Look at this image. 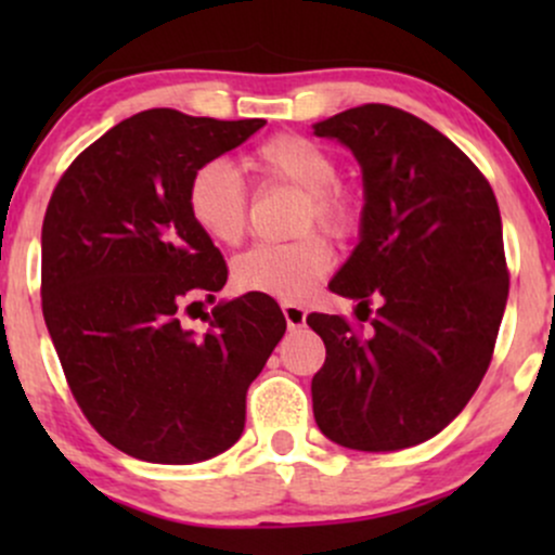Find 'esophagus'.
<instances>
[{"label":"esophagus","instance_id":"esophagus-1","mask_svg":"<svg viewBox=\"0 0 555 555\" xmlns=\"http://www.w3.org/2000/svg\"><path fill=\"white\" fill-rule=\"evenodd\" d=\"M282 313L286 318V326L289 328H302L305 326V318H308V310L299 308L295 302H284L282 305Z\"/></svg>","mask_w":555,"mask_h":555}]
</instances>
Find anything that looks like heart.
<instances>
[{
  "instance_id": "1",
  "label": "heart",
  "mask_w": 555,
  "mask_h": 555,
  "mask_svg": "<svg viewBox=\"0 0 555 555\" xmlns=\"http://www.w3.org/2000/svg\"><path fill=\"white\" fill-rule=\"evenodd\" d=\"M253 177L260 184H289L305 193L299 227H321L347 237L358 224L352 195L336 184L339 164L326 145L299 132H279L253 151ZM247 184L227 158H208L188 182V211L195 227L216 245H237L247 224ZM328 242L305 234L295 242H258L234 258L232 279L240 289L279 299H302L331 269Z\"/></svg>"
}]
</instances>
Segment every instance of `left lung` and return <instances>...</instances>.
I'll return each instance as SVG.
<instances>
[{"mask_svg": "<svg viewBox=\"0 0 555 555\" xmlns=\"http://www.w3.org/2000/svg\"><path fill=\"white\" fill-rule=\"evenodd\" d=\"M313 130L360 162V245L328 289L371 321L362 336L341 315H308L326 344L315 423L347 449L417 446L467 406L493 358L508 297L499 203L449 138L397 106L362 104Z\"/></svg>", "mask_w": 555, "mask_h": 555, "instance_id": "left-lung-1", "label": "left lung"}]
</instances>
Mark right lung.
<instances>
[{"label": "right lung", "mask_w": 555, "mask_h": 555, "mask_svg": "<svg viewBox=\"0 0 555 555\" xmlns=\"http://www.w3.org/2000/svg\"><path fill=\"white\" fill-rule=\"evenodd\" d=\"M263 125L132 114L69 164L49 201L43 321L82 415L135 460L193 464L237 443L247 388L286 331L260 292L216 305L206 334L180 323L229 273L188 211L190 177Z\"/></svg>", "instance_id": "right-lung-1"}]
</instances>
